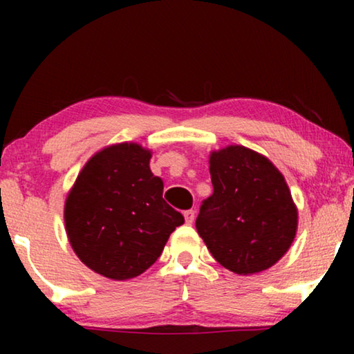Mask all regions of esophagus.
<instances>
[{"label": "esophagus", "mask_w": 354, "mask_h": 354, "mask_svg": "<svg viewBox=\"0 0 354 354\" xmlns=\"http://www.w3.org/2000/svg\"><path fill=\"white\" fill-rule=\"evenodd\" d=\"M183 217H185L187 224H192V222L195 221V211H193V209H187L185 212H183Z\"/></svg>", "instance_id": "obj_1"}]
</instances>
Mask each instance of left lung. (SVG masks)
<instances>
[{"label":"left lung","mask_w":354,"mask_h":354,"mask_svg":"<svg viewBox=\"0 0 354 354\" xmlns=\"http://www.w3.org/2000/svg\"><path fill=\"white\" fill-rule=\"evenodd\" d=\"M209 172L214 192L203 200L196 217L207 250L235 274L269 269L297 234L298 212L283 176L245 147L212 153Z\"/></svg>","instance_id":"1"}]
</instances>
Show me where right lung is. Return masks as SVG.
Listing matches in <instances>:
<instances>
[{"label": "right lung", "mask_w": 354, "mask_h": 354, "mask_svg": "<svg viewBox=\"0 0 354 354\" xmlns=\"http://www.w3.org/2000/svg\"><path fill=\"white\" fill-rule=\"evenodd\" d=\"M151 153L120 143L96 153L66 200L69 241L82 263L113 280L145 272L183 224L162 198V180L149 169Z\"/></svg>", "instance_id": "add662e5"}]
</instances>
